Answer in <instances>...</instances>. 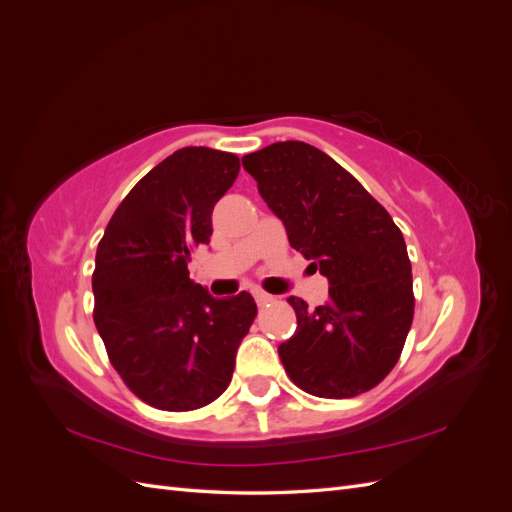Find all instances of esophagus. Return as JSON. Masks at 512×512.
Segmentation results:
<instances>
[{"label":"esophagus","mask_w":512,"mask_h":512,"mask_svg":"<svg viewBox=\"0 0 512 512\" xmlns=\"http://www.w3.org/2000/svg\"><path fill=\"white\" fill-rule=\"evenodd\" d=\"M252 294H254V299H256V303L262 307V305H267V303H271L273 301V297L271 294H267V292H262V290H252Z\"/></svg>","instance_id":"1"}]
</instances>
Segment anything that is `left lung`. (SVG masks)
<instances>
[{"label":"left lung","instance_id":"8db88e82","mask_svg":"<svg viewBox=\"0 0 512 512\" xmlns=\"http://www.w3.org/2000/svg\"><path fill=\"white\" fill-rule=\"evenodd\" d=\"M288 241L329 280V303L290 297L297 331L277 352L309 395L346 399L380 384L399 361L414 316L412 267L401 230L327 153L273 143L243 156Z\"/></svg>","mask_w":512,"mask_h":512}]
</instances>
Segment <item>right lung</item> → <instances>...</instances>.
<instances>
[{
    "mask_svg": "<svg viewBox=\"0 0 512 512\" xmlns=\"http://www.w3.org/2000/svg\"><path fill=\"white\" fill-rule=\"evenodd\" d=\"M239 168L228 151H175L121 200L98 243L96 329L121 380L153 408L188 412L218 399L254 322L250 292L215 299L188 271Z\"/></svg>",
    "mask_w": 512,
    "mask_h": 512,
    "instance_id": "right-lung-1",
    "label": "right lung"
}]
</instances>
